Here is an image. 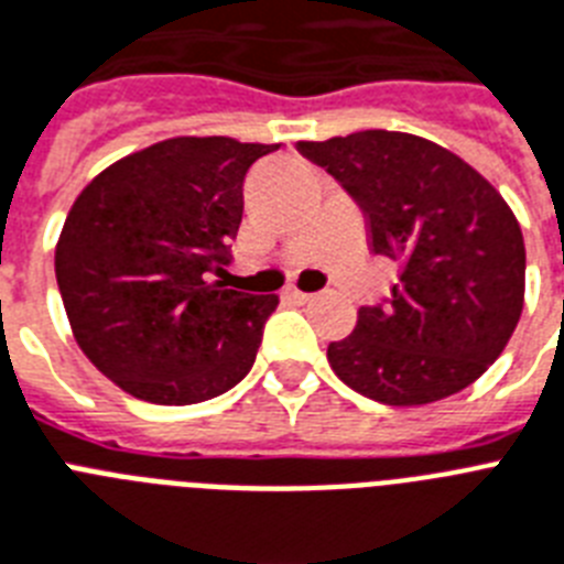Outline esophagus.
<instances>
[{"instance_id": "1", "label": "esophagus", "mask_w": 564, "mask_h": 564, "mask_svg": "<svg viewBox=\"0 0 564 564\" xmlns=\"http://www.w3.org/2000/svg\"><path fill=\"white\" fill-rule=\"evenodd\" d=\"M285 300H293V302H311L314 300V293H305L300 291V288H285Z\"/></svg>"}]
</instances>
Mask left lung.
Wrapping results in <instances>:
<instances>
[{
	"label": "left lung",
	"mask_w": 564,
	"mask_h": 564,
	"mask_svg": "<svg viewBox=\"0 0 564 564\" xmlns=\"http://www.w3.org/2000/svg\"><path fill=\"white\" fill-rule=\"evenodd\" d=\"M360 204L369 245L400 268L386 305L357 311L328 346L334 375L386 406H423L476 383L524 305V239L513 209L467 161L406 132L300 141Z\"/></svg>",
	"instance_id": "1"
}]
</instances>
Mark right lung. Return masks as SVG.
Instances as JSON below:
<instances>
[{
  "label": "right lung",
  "instance_id": "obj_1",
  "mask_svg": "<svg viewBox=\"0 0 564 564\" xmlns=\"http://www.w3.org/2000/svg\"><path fill=\"white\" fill-rule=\"evenodd\" d=\"M282 143L170 138L106 166L68 209L54 271L83 355L138 400L189 406L253 369L276 293L213 279L230 262L250 166Z\"/></svg>",
  "mask_w": 564,
  "mask_h": 564
}]
</instances>
